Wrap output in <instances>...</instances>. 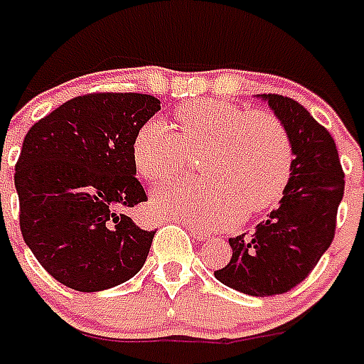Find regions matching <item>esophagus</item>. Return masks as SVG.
Returning a JSON list of instances; mask_svg holds the SVG:
<instances>
[{"label": "esophagus", "instance_id": "esophagus-1", "mask_svg": "<svg viewBox=\"0 0 364 364\" xmlns=\"http://www.w3.org/2000/svg\"><path fill=\"white\" fill-rule=\"evenodd\" d=\"M188 229H190L191 237H193V238H197V240H205V238H208V237H210V232L203 231V229L196 228V225H188Z\"/></svg>", "mask_w": 364, "mask_h": 364}]
</instances>
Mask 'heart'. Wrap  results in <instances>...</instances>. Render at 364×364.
Listing matches in <instances>:
<instances>
[{
  "instance_id": "b5f03b06",
  "label": "heart",
  "mask_w": 364,
  "mask_h": 364,
  "mask_svg": "<svg viewBox=\"0 0 364 364\" xmlns=\"http://www.w3.org/2000/svg\"><path fill=\"white\" fill-rule=\"evenodd\" d=\"M178 133L148 120L133 141V161L142 178L161 184L188 168L205 150V178L180 180L154 197L168 218L223 228L238 212L252 216L274 206L293 173V144L286 126L269 110H248L225 101H196L176 110Z\"/></svg>"
}]
</instances>
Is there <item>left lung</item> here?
<instances>
[{"label": "left lung", "mask_w": 364, "mask_h": 364, "mask_svg": "<svg viewBox=\"0 0 364 364\" xmlns=\"http://www.w3.org/2000/svg\"><path fill=\"white\" fill-rule=\"evenodd\" d=\"M293 144V173L280 206L254 232L229 238L232 255L218 280L246 295L272 297L299 286L329 248L344 197V171L334 139L301 103L263 94Z\"/></svg>", "instance_id": "obj_1"}]
</instances>
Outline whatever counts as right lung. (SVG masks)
<instances>
[{
	"instance_id": "right-lung-1",
	"label": "right lung",
	"mask_w": 364,
	"mask_h": 364,
	"mask_svg": "<svg viewBox=\"0 0 364 364\" xmlns=\"http://www.w3.org/2000/svg\"><path fill=\"white\" fill-rule=\"evenodd\" d=\"M159 109L154 95L95 92L65 101L26 133L14 167L20 231L63 286L109 289L146 261L156 231L124 210L148 199L133 141Z\"/></svg>"
}]
</instances>
